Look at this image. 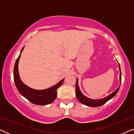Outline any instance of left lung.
<instances>
[{
	"mask_svg": "<svg viewBox=\"0 0 134 134\" xmlns=\"http://www.w3.org/2000/svg\"><path fill=\"white\" fill-rule=\"evenodd\" d=\"M119 65V63H118ZM119 69L120 71V84L121 82V69H120V66L119 65ZM120 87H119L117 90H116L114 92L111 93L110 94H109V96L105 97L103 99H90L87 98L85 96L82 94L81 91L80 90L79 87L78 85V79H76V96L79 100L81 102L82 104H84V105H86L87 106H90V107H99V106H101L106 103L108 100H109L111 99H112L113 97H114L115 95L117 94L118 91H119V89H120Z\"/></svg>",
	"mask_w": 134,
	"mask_h": 134,
	"instance_id": "1",
	"label": "left lung"
}]
</instances>
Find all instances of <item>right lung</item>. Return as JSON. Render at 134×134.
Segmentation results:
<instances>
[{
  "instance_id": "add662e5",
  "label": "right lung",
  "mask_w": 134,
  "mask_h": 134,
  "mask_svg": "<svg viewBox=\"0 0 134 134\" xmlns=\"http://www.w3.org/2000/svg\"><path fill=\"white\" fill-rule=\"evenodd\" d=\"M24 47L22 49L19 56L16 60L14 67V81L18 90L19 91L22 96L24 97L32 103L39 105H45L52 103L57 98V89L63 83L64 79L57 83L56 85L52 86V87L46 90H38L31 88L21 81L20 79L19 71H18V64L21 57V54L23 51Z\"/></svg>"
}]
</instances>
